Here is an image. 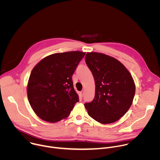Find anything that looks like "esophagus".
Listing matches in <instances>:
<instances>
[{"mask_svg":"<svg viewBox=\"0 0 160 160\" xmlns=\"http://www.w3.org/2000/svg\"><path fill=\"white\" fill-rule=\"evenodd\" d=\"M84 94H85V91H84V90H82V91H81V92H80V94H81L82 97H83V96H84Z\"/></svg>","mask_w":160,"mask_h":160,"instance_id":"esophagus-1","label":"esophagus"}]
</instances>
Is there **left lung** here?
I'll return each mask as SVG.
<instances>
[{"instance_id":"1","label":"left lung","mask_w":160,"mask_h":160,"mask_svg":"<svg viewBox=\"0 0 160 160\" xmlns=\"http://www.w3.org/2000/svg\"><path fill=\"white\" fill-rule=\"evenodd\" d=\"M85 62L96 85L94 99L85 103L88 115L108 124L118 120L132 104L135 86L129 72L117 59L98 52H87Z\"/></svg>"}]
</instances>
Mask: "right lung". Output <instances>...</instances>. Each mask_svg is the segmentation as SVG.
Listing matches in <instances>:
<instances>
[{"label": "right lung", "instance_id": "right-lung-1", "mask_svg": "<svg viewBox=\"0 0 160 160\" xmlns=\"http://www.w3.org/2000/svg\"><path fill=\"white\" fill-rule=\"evenodd\" d=\"M85 52L56 53L40 61L32 70L27 86L28 99L42 120L54 123L69 116L78 96L72 76Z\"/></svg>", "mask_w": 160, "mask_h": 160}]
</instances>
